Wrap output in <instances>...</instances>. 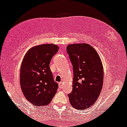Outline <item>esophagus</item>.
I'll use <instances>...</instances> for the list:
<instances>
[{
	"label": "esophagus",
	"mask_w": 127,
	"mask_h": 127,
	"mask_svg": "<svg viewBox=\"0 0 127 127\" xmlns=\"http://www.w3.org/2000/svg\"><path fill=\"white\" fill-rule=\"evenodd\" d=\"M59 86H60V88H62L63 87V84H62V82H60L59 83Z\"/></svg>",
	"instance_id": "1"
}]
</instances>
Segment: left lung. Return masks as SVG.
<instances>
[{"label":"left lung","mask_w":127,"mask_h":127,"mask_svg":"<svg viewBox=\"0 0 127 127\" xmlns=\"http://www.w3.org/2000/svg\"><path fill=\"white\" fill-rule=\"evenodd\" d=\"M66 50L73 65V90L68 95L71 105L84 110L95 103L103 83V67L96 50L87 43L71 44Z\"/></svg>","instance_id":"left-lung-1"}]
</instances>
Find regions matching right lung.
Wrapping results in <instances>:
<instances>
[{
  "label": "right lung",
  "mask_w": 127,
  "mask_h": 127,
  "mask_svg": "<svg viewBox=\"0 0 127 127\" xmlns=\"http://www.w3.org/2000/svg\"><path fill=\"white\" fill-rule=\"evenodd\" d=\"M58 50L55 44L38 45L31 48L22 60L21 88L26 99L35 106L48 105L58 90L49 64Z\"/></svg>",
  "instance_id": "1"
}]
</instances>
